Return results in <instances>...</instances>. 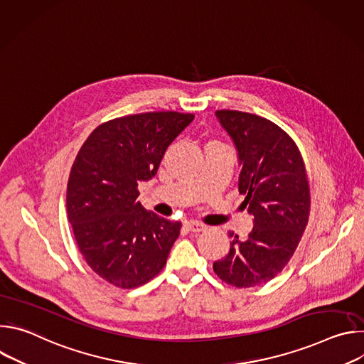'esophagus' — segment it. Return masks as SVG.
Wrapping results in <instances>:
<instances>
[{
    "label": "esophagus",
    "instance_id": "obj_1",
    "mask_svg": "<svg viewBox=\"0 0 364 364\" xmlns=\"http://www.w3.org/2000/svg\"><path fill=\"white\" fill-rule=\"evenodd\" d=\"M186 228L190 230V232H201L205 229L204 225L198 223V222H194V220H188L186 222Z\"/></svg>",
    "mask_w": 364,
    "mask_h": 364
}]
</instances>
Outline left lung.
Returning <instances> with one entry per match:
<instances>
[{
  "label": "left lung",
  "mask_w": 364,
  "mask_h": 364,
  "mask_svg": "<svg viewBox=\"0 0 364 364\" xmlns=\"http://www.w3.org/2000/svg\"><path fill=\"white\" fill-rule=\"evenodd\" d=\"M242 167L239 193L253 216L245 240L229 232L230 250L213 264L229 285L249 288L275 278L289 262L309 216V186L294 139L272 121L240 111H216Z\"/></svg>",
  "instance_id": "1"
}]
</instances>
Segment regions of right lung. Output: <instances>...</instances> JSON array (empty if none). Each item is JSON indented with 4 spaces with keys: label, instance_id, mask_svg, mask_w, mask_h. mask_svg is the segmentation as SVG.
<instances>
[{
    "label": "right lung",
    "instance_id": "obj_1",
    "mask_svg": "<svg viewBox=\"0 0 364 364\" xmlns=\"http://www.w3.org/2000/svg\"><path fill=\"white\" fill-rule=\"evenodd\" d=\"M194 119L145 112L99 125L72 166L66 209L80 253L109 284L131 289L159 275L181 223L145 210L138 184L151 180L168 145Z\"/></svg>",
    "mask_w": 364,
    "mask_h": 364
}]
</instances>
